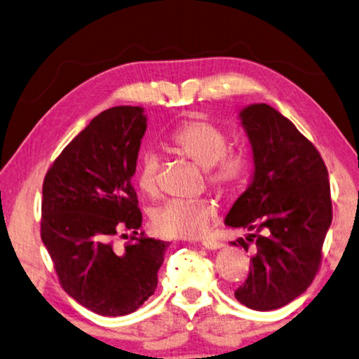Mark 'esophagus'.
Instances as JSON below:
<instances>
[{
  "label": "esophagus",
  "mask_w": 359,
  "mask_h": 359,
  "mask_svg": "<svg viewBox=\"0 0 359 359\" xmlns=\"http://www.w3.org/2000/svg\"><path fill=\"white\" fill-rule=\"evenodd\" d=\"M203 245L205 248H209V250H217V248H222L223 247V242L215 241V239H204L203 241Z\"/></svg>",
  "instance_id": "34e87169"
}]
</instances>
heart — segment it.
<instances>
[{"label":"heart","instance_id":"b5f03b06","mask_svg":"<svg viewBox=\"0 0 359 359\" xmlns=\"http://www.w3.org/2000/svg\"><path fill=\"white\" fill-rule=\"evenodd\" d=\"M166 147L174 155L204 169L205 180L220 193H234L247 180L250 160L241 150H226L228 137L214 121L194 115L185 118L169 133ZM160 163L151 151L139 161L136 182L139 190L154 196L158 191ZM217 217V208L209 199L169 201L151 215V228L163 238H198L208 231Z\"/></svg>","mask_w":359,"mask_h":359}]
</instances>
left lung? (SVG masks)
<instances>
[{"instance_id":"8db88e82","label":"left lung","mask_w":359,"mask_h":359,"mask_svg":"<svg viewBox=\"0 0 359 359\" xmlns=\"http://www.w3.org/2000/svg\"><path fill=\"white\" fill-rule=\"evenodd\" d=\"M241 120L253 150V182L224 223L250 231L233 245L255 253L234 296L253 311H274L317 276L332 222L331 188L320 151L274 107L252 104Z\"/></svg>"}]
</instances>
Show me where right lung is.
<instances>
[{
	"instance_id": "obj_1",
	"label": "right lung",
	"mask_w": 359,
	"mask_h": 359,
	"mask_svg": "<svg viewBox=\"0 0 359 359\" xmlns=\"http://www.w3.org/2000/svg\"><path fill=\"white\" fill-rule=\"evenodd\" d=\"M142 107L117 106L90 121L44 177L41 239L72 299L104 317L137 311L155 293L169 242L139 234L142 212L131 185ZM131 232L123 248L117 237Z\"/></svg>"
}]
</instances>
